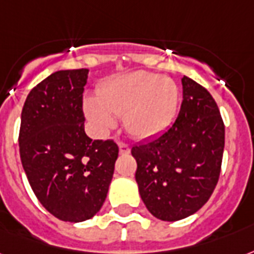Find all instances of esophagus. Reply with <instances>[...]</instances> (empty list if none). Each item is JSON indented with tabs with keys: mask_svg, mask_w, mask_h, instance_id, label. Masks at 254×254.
Listing matches in <instances>:
<instances>
[{
	"mask_svg": "<svg viewBox=\"0 0 254 254\" xmlns=\"http://www.w3.org/2000/svg\"><path fill=\"white\" fill-rule=\"evenodd\" d=\"M119 149H120V154H129V153H130V148H129V145L124 144V142H120Z\"/></svg>",
	"mask_w": 254,
	"mask_h": 254,
	"instance_id": "1",
	"label": "esophagus"
}]
</instances>
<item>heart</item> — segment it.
Here are the masks:
<instances>
[{
    "label": "heart",
    "instance_id": "obj_1",
    "mask_svg": "<svg viewBox=\"0 0 254 254\" xmlns=\"http://www.w3.org/2000/svg\"><path fill=\"white\" fill-rule=\"evenodd\" d=\"M177 109V86L165 77L133 71L119 75L88 97L84 110L97 133L116 127L114 116H123L124 127L137 138L165 130Z\"/></svg>",
    "mask_w": 254,
    "mask_h": 254
}]
</instances>
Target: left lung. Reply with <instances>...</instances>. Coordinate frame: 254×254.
Returning <instances> with one entry per match:
<instances>
[{
	"instance_id": "obj_1",
	"label": "left lung",
	"mask_w": 254,
	"mask_h": 254,
	"mask_svg": "<svg viewBox=\"0 0 254 254\" xmlns=\"http://www.w3.org/2000/svg\"><path fill=\"white\" fill-rule=\"evenodd\" d=\"M183 104L168 130L131 148L145 206L162 221L201 209L217 185L225 127L210 93L184 75Z\"/></svg>"
}]
</instances>
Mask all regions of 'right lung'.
I'll list each match as a JSON object with an SVG mask.
<instances>
[{
  "instance_id": "right-lung-1",
  "label": "right lung",
  "mask_w": 254,
  "mask_h": 254,
  "mask_svg": "<svg viewBox=\"0 0 254 254\" xmlns=\"http://www.w3.org/2000/svg\"><path fill=\"white\" fill-rule=\"evenodd\" d=\"M88 77V69L54 71L30 90L21 113L19 156L29 184L42 206L67 222L98 213L119 157L113 141H93L84 130Z\"/></svg>"
}]
</instances>
